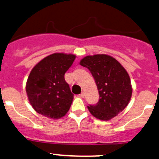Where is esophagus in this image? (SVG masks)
Wrapping results in <instances>:
<instances>
[{
	"label": "esophagus",
	"mask_w": 159,
	"mask_h": 159,
	"mask_svg": "<svg viewBox=\"0 0 159 159\" xmlns=\"http://www.w3.org/2000/svg\"><path fill=\"white\" fill-rule=\"evenodd\" d=\"M84 96H85V95H84V92H82V93H81V94H80V97H81V98H84Z\"/></svg>",
	"instance_id": "esophagus-1"
}]
</instances>
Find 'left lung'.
<instances>
[{
	"instance_id": "1",
	"label": "left lung",
	"mask_w": 159,
	"mask_h": 159,
	"mask_svg": "<svg viewBox=\"0 0 159 159\" xmlns=\"http://www.w3.org/2000/svg\"><path fill=\"white\" fill-rule=\"evenodd\" d=\"M80 65L91 71L100 95L96 105L88 106L90 113L102 121L117 116L129 103L133 93L126 70L117 60L105 54L85 56Z\"/></svg>"
}]
</instances>
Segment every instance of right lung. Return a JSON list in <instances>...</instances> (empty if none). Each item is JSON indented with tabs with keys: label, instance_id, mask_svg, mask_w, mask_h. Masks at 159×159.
Listing matches in <instances>:
<instances>
[{
	"label": "right lung",
	"instance_id": "add662e5",
	"mask_svg": "<svg viewBox=\"0 0 159 159\" xmlns=\"http://www.w3.org/2000/svg\"><path fill=\"white\" fill-rule=\"evenodd\" d=\"M76 56L56 52L39 61L31 70L26 84L28 100L39 114L57 120L70 109L74 98L65 73L74 62Z\"/></svg>",
	"mask_w": 159,
	"mask_h": 159
}]
</instances>
